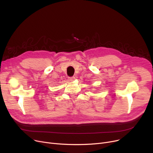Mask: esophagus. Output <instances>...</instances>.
Returning a JSON list of instances; mask_svg holds the SVG:
<instances>
[{
	"label": "esophagus",
	"instance_id": "esophagus-1",
	"mask_svg": "<svg viewBox=\"0 0 153 153\" xmlns=\"http://www.w3.org/2000/svg\"><path fill=\"white\" fill-rule=\"evenodd\" d=\"M75 79V77H69V81H74V80Z\"/></svg>",
	"mask_w": 153,
	"mask_h": 153
}]
</instances>
